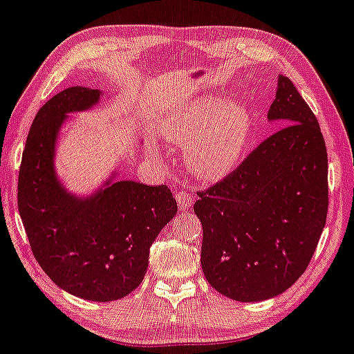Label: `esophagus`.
I'll list each match as a JSON object with an SVG mask.
<instances>
[{"label":"esophagus","instance_id":"obj_1","mask_svg":"<svg viewBox=\"0 0 354 354\" xmlns=\"http://www.w3.org/2000/svg\"><path fill=\"white\" fill-rule=\"evenodd\" d=\"M174 198H176L178 205H180V209H183V210L189 209L192 203H194V199H192V194H191V192H187V191H178L176 194H174Z\"/></svg>","mask_w":354,"mask_h":354}]
</instances>
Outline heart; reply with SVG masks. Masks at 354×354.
I'll return each mask as SVG.
<instances>
[{"mask_svg": "<svg viewBox=\"0 0 354 354\" xmlns=\"http://www.w3.org/2000/svg\"><path fill=\"white\" fill-rule=\"evenodd\" d=\"M173 144L187 147L189 171L203 181L216 183L234 173L253 136V118L241 102L205 96L176 109L163 124Z\"/></svg>", "mask_w": 354, "mask_h": 354, "instance_id": "obj_1", "label": "heart"}]
</instances>
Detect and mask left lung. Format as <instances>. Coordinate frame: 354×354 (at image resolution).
Instances as JSON below:
<instances>
[{
  "label": "left lung",
  "mask_w": 354,
  "mask_h": 354,
  "mask_svg": "<svg viewBox=\"0 0 354 354\" xmlns=\"http://www.w3.org/2000/svg\"><path fill=\"white\" fill-rule=\"evenodd\" d=\"M272 133L223 180L199 191L201 265L217 292L258 302L289 289L310 263L328 210V158L320 125L279 75Z\"/></svg>",
  "instance_id": "8db88e82"
}]
</instances>
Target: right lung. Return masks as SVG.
<instances>
[{
    "label": "right lung",
    "mask_w": 354,
    "mask_h": 354,
    "mask_svg": "<svg viewBox=\"0 0 354 354\" xmlns=\"http://www.w3.org/2000/svg\"><path fill=\"white\" fill-rule=\"evenodd\" d=\"M100 96V89L71 86L40 107L22 153L17 207L30 250L53 283L86 301L109 302L144 281L151 243L178 205L167 185L113 178L89 198L62 186L53 167L62 124Z\"/></svg>",
    "instance_id": "1"
}]
</instances>
